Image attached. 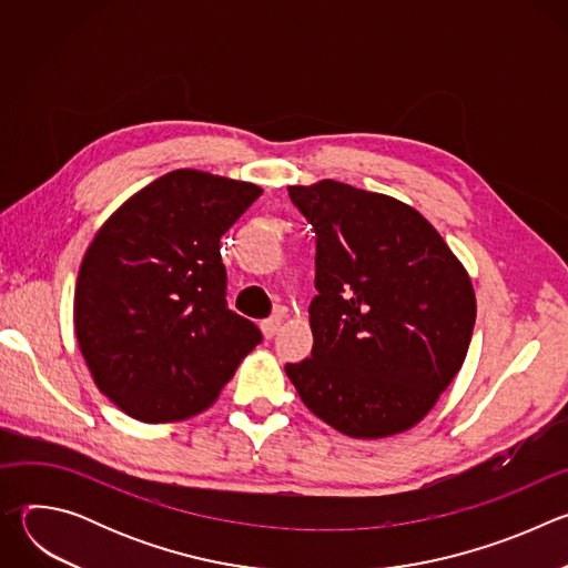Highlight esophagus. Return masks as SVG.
Returning a JSON list of instances; mask_svg holds the SVG:
<instances>
[{"label": "esophagus", "mask_w": 568, "mask_h": 568, "mask_svg": "<svg viewBox=\"0 0 568 568\" xmlns=\"http://www.w3.org/2000/svg\"><path fill=\"white\" fill-rule=\"evenodd\" d=\"M281 323H283V316H281V314H274V316L265 318V321L261 323V331H263V335H265L267 339H272V337L278 333Z\"/></svg>", "instance_id": "esophagus-1"}]
</instances>
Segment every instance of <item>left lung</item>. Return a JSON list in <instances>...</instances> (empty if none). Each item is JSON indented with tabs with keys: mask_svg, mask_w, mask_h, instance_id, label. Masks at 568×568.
Here are the masks:
<instances>
[{
	"mask_svg": "<svg viewBox=\"0 0 568 568\" xmlns=\"http://www.w3.org/2000/svg\"><path fill=\"white\" fill-rule=\"evenodd\" d=\"M316 233L312 357L285 373L351 438L418 425L460 371L476 296L443 235L409 204L335 180L290 186Z\"/></svg>",
	"mask_w": 568,
	"mask_h": 568,
	"instance_id": "obj_1",
	"label": "left lung"
}]
</instances>
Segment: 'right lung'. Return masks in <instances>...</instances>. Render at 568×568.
I'll list each match as a JSON object with an SVG mask.
<instances>
[{
    "label": "right lung",
    "instance_id": "1",
    "mask_svg": "<svg viewBox=\"0 0 568 568\" xmlns=\"http://www.w3.org/2000/svg\"><path fill=\"white\" fill-rule=\"evenodd\" d=\"M263 189L180 169L125 200L80 263L73 328L97 386L141 423L191 418L261 344L226 307L220 237Z\"/></svg>",
    "mask_w": 568,
    "mask_h": 568
}]
</instances>
